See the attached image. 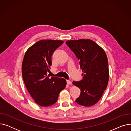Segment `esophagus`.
<instances>
[{"label": "esophagus", "mask_w": 131, "mask_h": 131, "mask_svg": "<svg viewBox=\"0 0 131 131\" xmlns=\"http://www.w3.org/2000/svg\"><path fill=\"white\" fill-rule=\"evenodd\" d=\"M67 84L68 85H71V84H72V82H71V81H70V80H67Z\"/></svg>", "instance_id": "1"}]
</instances>
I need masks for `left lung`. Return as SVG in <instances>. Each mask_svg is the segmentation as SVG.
<instances>
[{
	"label": "left lung",
	"instance_id": "1",
	"mask_svg": "<svg viewBox=\"0 0 131 131\" xmlns=\"http://www.w3.org/2000/svg\"><path fill=\"white\" fill-rule=\"evenodd\" d=\"M79 60L83 79L73 81L81 94L77 104L90 107L99 101L106 89L109 81L108 61L102 48L90 39L68 40L66 42Z\"/></svg>",
	"mask_w": 131,
	"mask_h": 131
}]
</instances>
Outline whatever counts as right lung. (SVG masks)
<instances>
[{"label":"right lung","instance_id":"obj_1","mask_svg":"<svg viewBox=\"0 0 131 131\" xmlns=\"http://www.w3.org/2000/svg\"><path fill=\"white\" fill-rule=\"evenodd\" d=\"M64 43L61 40H41L26 51L22 65L25 86L37 104L42 107L53 105L66 85L64 79L47 76L52 65V53Z\"/></svg>","mask_w":131,"mask_h":131}]
</instances>
